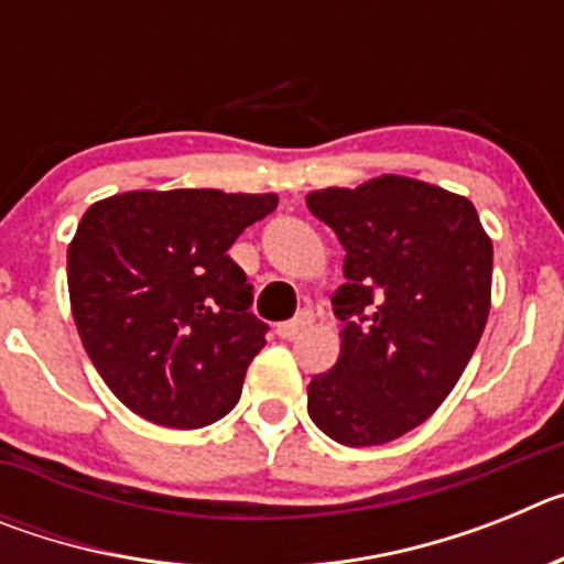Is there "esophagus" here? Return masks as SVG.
I'll use <instances>...</instances> for the list:
<instances>
[{
    "instance_id": "1",
    "label": "esophagus",
    "mask_w": 564,
    "mask_h": 564,
    "mask_svg": "<svg viewBox=\"0 0 564 564\" xmlns=\"http://www.w3.org/2000/svg\"><path fill=\"white\" fill-rule=\"evenodd\" d=\"M311 322H313V313L311 311H302V313H296V318H291V322H282V325L276 327V333L282 338H296L299 333H302L307 325H311Z\"/></svg>"
}]
</instances>
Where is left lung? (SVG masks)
Masks as SVG:
<instances>
[{
  "label": "left lung",
  "instance_id": "1",
  "mask_svg": "<svg viewBox=\"0 0 564 564\" xmlns=\"http://www.w3.org/2000/svg\"><path fill=\"white\" fill-rule=\"evenodd\" d=\"M307 208L347 251L333 293L341 352L307 383V412L336 443L381 446L466 370L491 305V239L466 197L401 174L311 192Z\"/></svg>",
  "mask_w": 564,
  "mask_h": 564
}]
</instances>
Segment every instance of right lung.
Returning <instances> with one entry per match:
<instances>
[{
	"label": "right lung",
	"instance_id": "obj_1",
	"mask_svg": "<svg viewBox=\"0 0 564 564\" xmlns=\"http://www.w3.org/2000/svg\"><path fill=\"white\" fill-rule=\"evenodd\" d=\"M276 194L127 192L89 206L67 248L84 350L134 415L200 430L237 406L268 325L228 257Z\"/></svg>",
	"mask_w": 564,
	"mask_h": 564
}]
</instances>
